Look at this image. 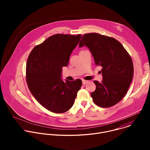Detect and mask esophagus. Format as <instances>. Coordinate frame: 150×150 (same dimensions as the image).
Returning a JSON list of instances; mask_svg holds the SVG:
<instances>
[{"label":"esophagus","instance_id":"esophagus-1","mask_svg":"<svg viewBox=\"0 0 150 150\" xmlns=\"http://www.w3.org/2000/svg\"><path fill=\"white\" fill-rule=\"evenodd\" d=\"M82 81V83H83V84H85V83H87V82H88V81L84 80V79H83Z\"/></svg>","mask_w":150,"mask_h":150}]
</instances>
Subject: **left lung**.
<instances>
[{
  "label": "left lung",
  "instance_id": "8db88e82",
  "mask_svg": "<svg viewBox=\"0 0 150 150\" xmlns=\"http://www.w3.org/2000/svg\"><path fill=\"white\" fill-rule=\"evenodd\" d=\"M87 46L96 65L102 67L103 80L94 81L96 90L91 96L101 108H110L125 97L134 75L132 59L122 44L114 38L98 33L84 34L79 47Z\"/></svg>",
  "mask_w": 150,
  "mask_h": 150
}]
</instances>
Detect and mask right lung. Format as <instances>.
Here are the masks:
<instances>
[{
	"instance_id": "1",
	"label": "right lung",
	"mask_w": 150,
	"mask_h": 150,
	"mask_svg": "<svg viewBox=\"0 0 150 150\" xmlns=\"http://www.w3.org/2000/svg\"><path fill=\"white\" fill-rule=\"evenodd\" d=\"M81 37V34L53 35L35 46L27 59L28 88L42 106L53 113L69 110L81 87L79 79L63 81L61 78L62 67L68 66Z\"/></svg>"
}]
</instances>
